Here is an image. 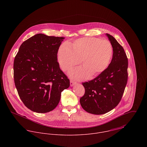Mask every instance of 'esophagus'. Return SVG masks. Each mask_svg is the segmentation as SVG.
Masks as SVG:
<instances>
[{
	"label": "esophagus",
	"instance_id": "obj_1",
	"mask_svg": "<svg viewBox=\"0 0 147 147\" xmlns=\"http://www.w3.org/2000/svg\"><path fill=\"white\" fill-rule=\"evenodd\" d=\"M76 83L75 82H74L73 80H71V81H70V86H74V85H75Z\"/></svg>",
	"mask_w": 147,
	"mask_h": 147
}]
</instances>
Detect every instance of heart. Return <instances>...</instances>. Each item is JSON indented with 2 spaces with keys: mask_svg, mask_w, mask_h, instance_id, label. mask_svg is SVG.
Masks as SVG:
<instances>
[{
  "mask_svg": "<svg viewBox=\"0 0 147 147\" xmlns=\"http://www.w3.org/2000/svg\"><path fill=\"white\" fill-rule=\"evenodd\" d=\"M113 49L107 40L96 37L79 38L69 44L63 43L59 48L58 61L61 68L67 71L80 63L83 68H75L69 72L75 79H82L91 74L97 76L105 71L110 63Z\"/></svg>",
  "mask_w": 147,
  "mask_h": 147,
  "instance_id": "1",
  "label": "heart"
}]
</instances>
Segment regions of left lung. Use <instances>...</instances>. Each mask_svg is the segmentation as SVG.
Segmentation results:
<instances>
[{
  "label": "left lung",
  "instance_id": "obj_1",
  "mask_svg": "<svg viewBox=\"0 0 147 147\" xmlns=\"http://www.w3.org/2000/svg\"><path fill=\"white\" fill-rule=\"evenodd\" d=\"M106 35L113 49L111 63L93 80L82 83L85 94L80 99L84 110L96 115L105 114L118 105L128 79V59L123 47L112 36Z\"/></svg>",
  "mask_w": 147,
  "mask_h": 147
}]
</instances>
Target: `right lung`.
I'll return each instance as SVG.
<instances>
[{"mask_svg":"<svg viewBox=\"0 0 147 147\" xmlns=\"http://www.w3.org/2000/svg\"><path fill=\"white\" fill-rule=\"evenodd\" d=\"M64 37L37 34L20 46L13 63L14 82L26 107L38 113L54 110L69 80L60 69L57 54Z\"/></svg>","mask_w":147,"mask_h":147,"instance_id":"add662e5","label":"right lung"}]
</instances>
